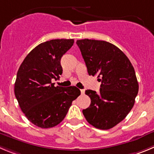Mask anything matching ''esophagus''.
Wrapping results in <instances>:
<instances>
[{
	"label": "esophagus",
	"mask_w": 154,
	"mask_h": 154,
	"mask_svg": "<svg viewBox=\"0 0 154 154\" xmlns=\"http://www.w3.org/2000/svg\"><path fill=\"white\" fill-rule=\"evenodd\" d=\"M80 93H81V94H84V93H85V90H80Z\"/></svg>",
	"instance_id": "obj_1"
}]
</instances>
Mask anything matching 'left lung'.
I'll return each mask as SVG.
<instances>
[{
	"label": "left lung",
	"mask_w": 154,
	"mask_h": 154,
	"mask_svg": "<svg viewBox=\"0 0 154 154\" xmlns=\"http://www.w3.org/2000/svg\"><path fill=\"white\" fill-rule=\"evenodd\" d=\"M89 75L101 82L100 93H85L91 100L83 110L93 127L108 130L121 122L133 108L138 93V82L131 63L122 50L112 43L94 39L77 40Z\"/></svg>",
	"instance_id": "left-lung-1"
}]
</instances>
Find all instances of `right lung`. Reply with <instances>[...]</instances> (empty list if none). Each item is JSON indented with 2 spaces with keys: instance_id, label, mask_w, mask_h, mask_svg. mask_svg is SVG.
Returning <instances> with one entry per match:
<instances>
[{
  "instance_id": "add662e5",
  "label": "right lung",
  "mask_w": 154,
  "mask_h": 154,
  "mask_svg": "<svg viewBox=\"0 0 154 154\" xmlns=\"http://www.w3.org/2000/svg\"><path fill=\"white\" fill-rule=\"evenodd\" d=\"M74 39H52L32 50L17 74L14 93L19 106L32 124L49 128L61 123L80 90L74 86L54 87L52 79L62 74L61 57L74 45Z\"/></svg>"
}]
</instances>
